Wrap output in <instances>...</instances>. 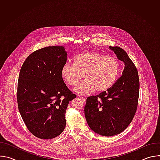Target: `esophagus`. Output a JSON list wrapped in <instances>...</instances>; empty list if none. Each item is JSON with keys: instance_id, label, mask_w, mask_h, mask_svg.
<instances>
[{"instance_id": "34e87169", "label": "esophagus", "mask_w": 160, "mask_h": 160, "mask_svg": "<svg viewBox=\"0 0 160 160\" xmlns=\"http://www.w3.org/2000/svg\"><path fill=\"white\" fill-rule=\"evenodd\" d=\"M80 99L82 100V102H85V101H86V100H85V99L84 98H83V97H80Z\"/></svg>"}]
</instances>
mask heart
Listing matches in <instances>:
<instances>
[{"instance_id": "1", "label": "heart", "mask_w": 160, "mask_h": 160, "mask_svg": "<svg viewBox=\"0 0 160 160\" xmlns=\"http://www.w3.org/2000/svg\"><path fill=\"white\" fill-rule=\"evenodd\" d=\"M120 70V63L115 58L85 51L75 57L73 64L69 62L64 64L61 73L70 87H76L83 75L85 80L75 91L78 94L86 95L95 90L98 92L108 90L117 81Z\"/></svg>"}]
</instances>
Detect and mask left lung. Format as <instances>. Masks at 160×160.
I'll return each mask as SVG.
<instances>
[{"mask_svg": "<svg viewBox=\"0 0 160 160\" xmlns=\"http://www.w3.org/2000/svg\"><path fill=\"white\" fill-rule=\"evenodd\" d=\"M125 63L122 75L107 91L87 98L85 116L96 133L113 136L124 131L132 121L138 106L139 78L138 69L122 48L109 46Z\"/></svg>", "mask_w": 160, "mask_h": 160, "instance_id": "8db88e82", "label": "left lung"}]
</instances>
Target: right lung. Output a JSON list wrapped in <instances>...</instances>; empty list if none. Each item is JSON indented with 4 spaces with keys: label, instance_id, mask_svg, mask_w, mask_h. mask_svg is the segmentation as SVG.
<instances>
[{
    "label": "right lung",
    "instance_id": "obj_1",
    "mask_svg": "<svg viewBox=\"0 0 160 160\" xmlns=\"http://www.w3.org/2000/svg\"><path fill=\"white\" fill-rule=\"evenodd\" d=\"M66 60L64 47L49 46L32 52L20 70L18 109L28 130L39 139H51L63 132L66 108L77 97L61 73Z\"/></svg>",
    "mask_w": 160,
    "mask_h": 160
}]
</instances>
